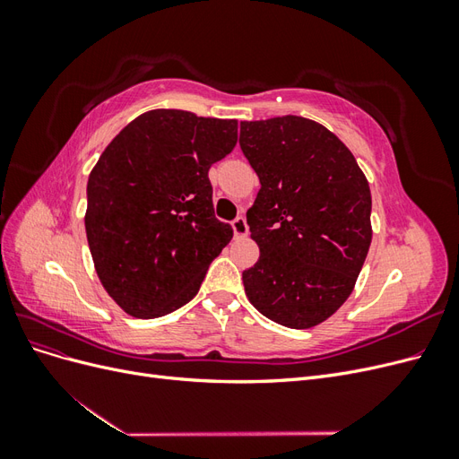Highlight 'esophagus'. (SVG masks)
Wrapping results in <instances>:
<instances>
[{"label":"esophagus","mask_w":459,"mask_h":459,"mask_svg":"<svg viewBox=\"0 0 459 459\" xmlns=\"http://www.w3.org/2000/svg\"><path fill=\"white\" fill-rule=\"evenodd\" d=\"M231 228H233V233L235 238H245V235L248 233V226H247V220L243 216H238L233 221H231Z\"/></svg>","instance_id":"1"}]
</instances>
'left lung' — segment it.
Here are the masks:
<instances>
[{"label":"left lung","mask_w":459,"mask_h":459,"mask_svg":"<svg viewBox=\"0 0 459 459\" xmlns=\"http://www.w3.org/2000/svg\"><path fill=\"white\" fill-rule=\"evenodd\" d=\"M239 145L260 179L247 211L260 248L245 293L272 322L308 329L351 297L371 243V193L335 134L302 117L241 122Z\"/></svg>","instance_id":"left-lung-1"}]
</instances>
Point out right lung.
<instances>
[{"label": "right lung", "instance_id": "add662e5", "mask_svg": "<svg viewBox=\"0 0 459 459\" xmlns=\"http://www.w3.org/2000/svg\"><path fill=\"white\" fill-rule=\"evenodd\" d=\"M238 143V120L155 108L132 120L88 179L86 235L95 272L142 319L184 307L233 231L214 216L208 169Z\"/></svg>", "mask_w": 459, "mask_h": 459}]
</instances>
